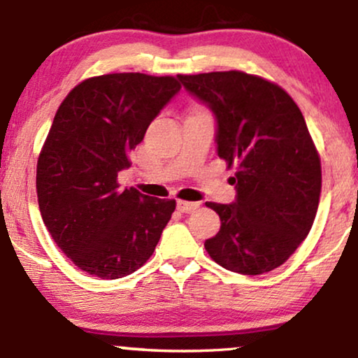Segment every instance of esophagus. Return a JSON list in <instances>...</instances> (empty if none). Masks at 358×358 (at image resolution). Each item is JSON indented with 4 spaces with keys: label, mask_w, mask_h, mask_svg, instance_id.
I'll return each instance as SVG.
<instances>
[{
    "label": "esophagus",
    "mask_w": 358,
    "mask_h": 358,
    "mask_svg": "<svg viewBox=\"0 0 358 358\" xmlns=\"http://www.w3.org/2000/svg\"><path fill=\"white\" fill-rule=\"evenodd\" d=\"M200 207L199 202H185V200H178V210L183 213H192Z\"/></svg>",
    "instance_id": "obj_1"
}]
</instances>
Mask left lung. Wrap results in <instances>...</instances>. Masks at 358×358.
Instances as JSON below:
<instances>
[{
  "instance_id": "8db88e82",
  "label": "left lung",
  "mask_w": 358,
  "mask_h": 358,
  "mask_svg": "<svg viewBox=\"0 0 358 358\" xmlns=\"http://www.w3.org/2000/svg\"><path fill=\"white\" fill-rule=\"evenodd\" d=\"M217 119V151L236 176L234 203L207 202L220 231L205 241L217 264L269 273L311 231L322 193V162L298 104L285 89L241 71L178 76Z\"/></svg>"
}]
</instances>
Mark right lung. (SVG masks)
Masks as SVG:
<instances>
[{
  "mask_svg": "<svg viewBox=\"0 0 358 358\" xmlns=\"http://www.w3.org/2000/svg\"><path fill=\"white\" fill-rule=\"evenodd\" d=\"M176 77H89L57 109L36 162V196L52 239L90 276L117 279L155 252L175 200L124 188L117 173L151 121L178 92Z\"/></svg>",
  "mask_w": 358,
  "mask_h": 358,
  "instance_id": "1",
  "label": "right lung"
}]
</instances>
